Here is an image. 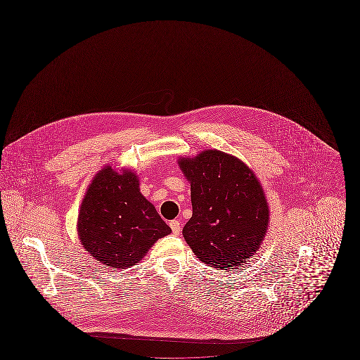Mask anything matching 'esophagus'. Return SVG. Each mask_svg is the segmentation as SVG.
<instances>
[{
    "label": "esophagus",
    "instance_id": "esophagus-1",
    "mask_svg": "<svg viewBox=\"0 0 360 360\" xmlns=\"http://www.w3.org/2000/svg\"><path fill=\"white\" fill-rule=\"evenodd\" d=\"M170 226H172V231L174 235H179V233H181V223H179L178 220H172V221H170Z\"/></svg>",
    "mask_w": 360,
    "mask_h": 360
}]
</instances>
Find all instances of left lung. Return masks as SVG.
<instances>
[{
    "mask_svg": "<svg viewBox=\"0 0 360 360\" xmlns=\"http://www.w3.org/2000/svg\"><path fill=\"white\" fill-rule=\"evenodd\" d=\"M178 165L191 190L193 216L182 231L186 243L209 267L238 269L257 252L270 221L255 174L219 150L181 158Z\"/></svg>",
    "mask_w": 360,
    "mask_h": 360,
    "instance_id": "obj_1",
    "label": "left lung"
}]
</instances>
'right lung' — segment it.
<instances>
[{"mask_svg": "<svg viewBox=\"0 0 360 360\" xmlns=\"http://www.w3.org/2000/svg\"><path fill=\"white\" fill-rule=\"evenodd\" d=\"M78 236L86 251L115 269L134 266L172 228L140 193L131 170L105 166L93 178L78 216Z\"/></svg>", "mask_w": 360, "mask_h": 360, "instance_id": "1", "label": "right lung"}]
</instances>
